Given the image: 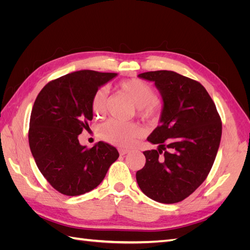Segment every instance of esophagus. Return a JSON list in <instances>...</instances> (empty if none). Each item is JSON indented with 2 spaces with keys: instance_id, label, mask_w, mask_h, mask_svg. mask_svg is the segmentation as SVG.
I'll return each instance as SVG.
<instances>
[{
  "instance_id": "esophagus-1",
  "label": "esophagus",
  "mask_w": 250,
  "mask_h": 250,
  "mask_svg": "<svg viewBox=\"0 0 250 250\" xmlns=\"http://www.w3.org/2000/svg\"><path fill=\"white\" fill-rule=\"evenodd\" d=\"M128 152H129V150H127V149H123V148H120V149H119L120 155H125V154H127Z\"/></svg>"
}]
</instances>
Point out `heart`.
Masks as SVG:
<instances>
[{
    "label": "heart",
    "instance_id": "obj_1",
    "mask_svg": "<svg viewBox=\"0 0 250 250\" xmlns=\"http://www.w3.org/2000/svg\"><path fill=\"white\" fill-rule=\"evenodd\" d=\"M119 88L130 98L138 107L139 116L145 121H154L161 110L154 88L149 83L141 79H128L119 83ZM108 90L106 87L97 89L92 98L94 115L102 116L106 110ZM100 137L110 144L129 147L140 134V128L131 123H122L117 120H109L99 128Z\"/></svg>",
    "mask_w": 250,
    "mask_h": 250
}]
</instances>
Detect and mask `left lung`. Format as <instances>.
Returning a JSON list of instances; mask_svg holds the SVG:
<instances>
[{
  "label": "left lung",
  "mask_w": 250,
  "mask_h": 250,
  "mask_svg": "<svg viewBox=\"0 0 250 250\" xmlns=\"http://www.w3.org/2000/svg\"><path fill=\"white\" fill-rule=\"evenodd\" d=\"M138 76L154 82L164 102L160 125L147 139L158 148L143 152L146 164L137 172L138 185L157 202L183 201L213 167L222 134L220 116L198 81L172 71Z\"/></svg>",
  "instance_id": "obj_1"
}]
</instances>
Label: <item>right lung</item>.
Instances as JSON below:
<instances>
[{"label": "right lung", "mask_w": 250, "mask_h": 250, "mask_svg": "<svg viewBox=\"0 0 250 250\" xmlns=\"http://www.w3.org/2000/svg\"><path fill=\"white\" fill-rule=\"evenodd\" d=\"M117 73L82 70L43 86L30 117L29 146L48 183L66 196H78L101 184L118 150L104 142L87 149L78 135L93 120L92 98Z\"/></svg>", "instance_id": "obj_1"}]
</instances>
